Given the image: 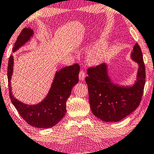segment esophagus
I'll use <instances>...</instances> for the list:
<instances>
[{
  "mask_svg": "<svg viewBox=\"0 0 154 154\" xmlns=\"http://www.w3.org/2000/svg\"><path fill=\"white\" fill-rule=\"evenodd\" d=\"M85 77H86V73L82 70L80 71L79 74V79L80 81H84V79H85Z\"/></svg>",
  "mask_w": 154,
  "mask_h": 154,
  "instance_id": "1",
  "label": "esophagus"
}]
</instances>
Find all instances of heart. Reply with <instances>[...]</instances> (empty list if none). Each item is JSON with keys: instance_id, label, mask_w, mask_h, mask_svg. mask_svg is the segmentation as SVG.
Masks as SVG:
<instances>
[{"instance_id": "1", "label": "heart", "mask_w": 154, "mask_h": 154, "mask_svg": "<svg viewBox=\"0 0 154 154\" xmlns=\"http://www.w3.org/2000/svg\"><path fill=\"white\" fill-rule=\"evenodd\" d=\"M108 45L105 41L98 44L88 50L86 54V60L90 65H98L103 61L107 56Z\"/></svg>"}]
</instances>
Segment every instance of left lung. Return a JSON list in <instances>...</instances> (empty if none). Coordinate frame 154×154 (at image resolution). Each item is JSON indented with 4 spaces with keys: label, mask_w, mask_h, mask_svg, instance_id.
Here are the masks:
<instances>
[{
    "label": "left lung",
    "mask_w": 154,
    "mask_h": 154,
    "mask_svg": "<svg viewBox=\"0 0 154 154\" xmlns=\"http://www.w3.org/2000/svg\"><path fill=\"white\" fill-rule=\"evenodd\" d=\"M138 64L136 81L133 86H123L112 82L107 63L87 70L89 103L92 113L105 122H117L131 114L139 106L145 84V66L142 50L136 43L131 54Z\"/></svg>",
    "instance_id": "left-lung-1"
}]
</instances>
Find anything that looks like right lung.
<instances>
[{
  "label": "right lung",
  "mask_w": 154,
  "mask_h": 154,
  "mask_svg": "<svg viewBox=\"0 0 154 154\" xmlns=\"http://www.w3.org/2000/svg\"><path fill=\"white\" fill-rule=\"evenodd\" d=\"M33 30L25 28L17 39L13 52L23 46L33 36ZM14 66V57L10 56L8 67V79L10 97L20 116L33 127L48 128L55 125L66 113V100L72 88L79 82L80 67L78 64L67 66L56 71L53 82L46 97L35 105H28L19 101L12 95L11 79Z\"/></svg>",
  "instance_id": "add662e5"
}]
</instances>
